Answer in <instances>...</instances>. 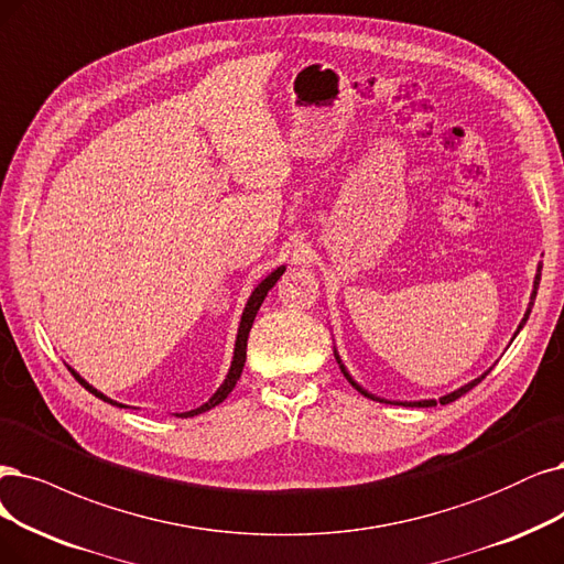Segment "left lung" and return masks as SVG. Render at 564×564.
Wrapping results in <instances>:
<instances>
[{"instance_id": "8db88e82", "label": "left lung", "mask_w": 564, "mask_h": 564, "mask_svg": "<svg viewBox=\"0 0 564 564\" xmlns=\"http://www.w3.org/2000/svg\"><path fill=\"white\" fill-rule=\"evenodd\" d=\"M539 281H541V264L536 267V276H534V288H532V295H530V304H528V311H525V316H523V321H520V325H518V329H516V335L520 329H523V325L528 323V318H530V311H532V304H534V300H536V288H539ZM516 335H513V339H516ZM335 358H337V362H339V369H341V373L346 377V381L356 388L360 394H365V398H369V400H377V402H386V404H392V402H388V400H381V398H377V394H371L369 390H365L356 379L350 377L348 373V369L344 367V362H341V358H339V352H337V348H335ZM492 369V367H490ZM490 369L488 371H484L481 377L478 379H474V381H469V383H465L463 388H457V390H453V392H448V394H444V398H440V400H419V402H394V404H404V406H436V404H448V402H455L457 398H463L465 392H469L474 386H478L481 383L488 373H490Z\"/></svg>"}]
</instances>
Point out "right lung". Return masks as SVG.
<instances>
[{
  "label": "right lung",
  "instance_id": "1",
  "mask_svg": "<svg viewBox=\"0 0 564 564\" xmlns=\"http://www.w3.org/2000/svg\"><path fill=\"white\" fill-rule=\"evenodd\" d=\"M283 271H285V264H281V267H276L274 271H271L269 276H264L256 288H253V293H250V297H248V302H246V306H243V314H241V323H239V329H237V341H235V356H232V365H229V371H227V377H225V381L220 383V388L212 394V398H208V402H204L202 406H197V409H191V411H183V413H176V419H191V415H197V413H204V411H208V409H214V406H218L229 392L235 390V386H237V381H239V377H241V371H243V362H246V344H248V332H250V327H253V321H256V316H258V311H260V306H262V302H264V297H267V293L271 288L276 285V281L283 276ZM69 371L74 373V379L86 388L88 392H93L95 398H99L101 402H109V404H113V406H120V409H124V404H118L116 400H111V398H107V394L104 392H99L97 388H93L86 379L80 377L78 371H74L72 367H69Z\"/></svg>",
  "mask_w": 564,
  "mask_h": 564
}]
</instances>
